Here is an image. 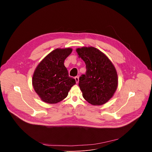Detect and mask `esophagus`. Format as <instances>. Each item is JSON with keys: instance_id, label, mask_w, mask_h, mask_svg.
Returning <instances> with one entry per match:
<instances>
[{"instance_id": "34e87169", "label": "esophagus", "mask_w": 152, "mask_h": 152, "mask_svg": "<svg viewBox=\"0 0 152 152\" xmlns=\"http://www.w3.org/2000/svg\"><path fill=\"white\" fill-rule=\"evenodd\" d=\"M75 80H76V82L77 83L79 82V76H76V77H75Z\"/></svg>"}]
</instances>
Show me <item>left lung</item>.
Returning <instances> with one entry per match:
<instances>
[{
  "label": "left lung",
  "mask_w": 152,
  "mask_h": 152,
  "mask_svg": "<svg viewBox=\"0 0 152 152\" xmlns=\"http://www.w3.org/2000/svg\"><path fill=\"white\" fill-rule=\"evenodd\" d=\"M76 52L86 64V71L79 77L83 97L93 105L106 103L113 96L118 86L114 65L103 53L93 47L77 48Z\"/></svg>",
  "instance_id": "1"
}]
</instances>
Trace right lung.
I'll return each instance as SVG.
<instances>
[{"instance_id": "obj_1", "label": "right lung", "mask_w": 152, "mask_h": 152, "mask_svg": "<svg viewBox=\"0 0 152 152\" xmlns=\"http://www.w3.org/2000/svg\"><path fill=\"white\" fill-rule=\"evenodd\" d=\"M72 49H56L43 59L35 69L32 85L40 99L49 104L57 103L66 98L76 80L69 76L64 61Z\"/></svg>"}]
</instances>
